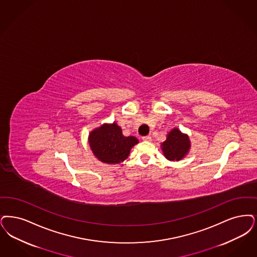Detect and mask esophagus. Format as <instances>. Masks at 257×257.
Listing matches in <instances>:
<instances>
[{"mask_svg":"<svg viewBox=\"0 0 257 257\" xmlns=\"http://www.w3.org/2000/svg\"><path fill=\"white\" fill-rule=\"evenodd\" d=\"M143 141H144V142H151L152 138L150 136H146V137L143 138Z\"/></svg>","mask_w":257,"mask_h":257,"instance_id":"esophagus-1","label":"esophagus"}]
</instances>
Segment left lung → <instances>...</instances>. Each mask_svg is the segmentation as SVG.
Listing matches in <instances>:
<instances>
[{
  "label": "left lung",
  "mask_w": 257,
  "mask_h": 257,
  "mask_svg": "<svg viewBox=\"0 0 257 257\" xmlns=\"http://www.w3.org/2000/svg\"><path fill=\"white\" fill-rule=\"evenodd\" d=\"M189 137L183 134L178 128L172 129L162 144V150L165 158L169 161H181L184 159L190 149Z\"/></svg>",
  "instance_id": "8db88e82"
}]
</instances>
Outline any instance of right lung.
<instances>
[{"label":"right lung","mask_w":257,"mask_h":257,"mask_svg":"<svg viewBox=\"0 0 257 257\" xmlns=\"http://www.w3.org/2000/svg\"><path fill=\"white\" fill-rule=\"evenodd\" d=\"M139 140L133 136L124 137L115 123L103 124L89 135V144L93 155L104 164L115 165L125 161Z\"/></svg>","instance_id":"1"}]
</instances>
